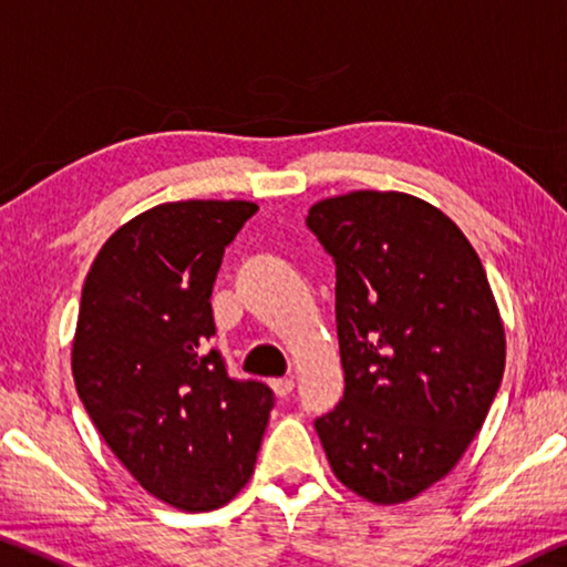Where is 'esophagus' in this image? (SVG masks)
I'll list each match as a JSON object with an SVG mask.
<instances>
[{
  "label": "esophagus",
  "mask_w": 567,
  "mask_h": 567,
  "mask_svg": "<svg viewBox=\"0 0 567 567\" xmlns=\"http://www.w3.org/2000/svg\"><path fill=\"white\" fill-rule=\"evenodd\" d=\"M271 382V388H274V393L276 395H289L291 390H293V378H274V380H268Z\"/></svg>",
  "instance_id": "34e87169"
}]
</instances>
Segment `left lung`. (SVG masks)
Listing matches in <instances>:
<instances>
[{"label": "left lung", "instance_id": "1", "mask_svg": "<svg viewBox=\"0 0 567 567\" xmlns=\"http://www.w3.org/2000/svg\"><path fill=\"white\" fill-rule=\"evenodd\" d=\"M307 228L337 266L344 398L313 421L334 476L378 504L446 476L504 374V327L472 243L405 193L321 199Z\"/></svg>", "mask_w": 567, "mask_h": 567}]
</instances>
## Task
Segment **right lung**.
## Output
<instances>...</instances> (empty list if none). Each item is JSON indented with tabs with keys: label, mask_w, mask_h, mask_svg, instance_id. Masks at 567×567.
<instances>
[{
	"label": "right lung",
	"mask_w": 567,
	"mask_h": 567,
	"mask_svg": "<svg viewBox=\"0 0 567 567\" xmlns=\"http://www.w3.org/2000/svg\"><path fill=\"white\" fill-rule=\"evenodd\" d=\"M258 205L187 199L118 228L83 284L73 378L101 439L156 499L228 504L254 474L274 390L235 380L215 334L213 284Z\"/></svg>",
	"instance_id": "1"
}]
</instances>
